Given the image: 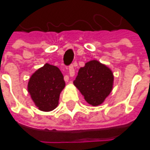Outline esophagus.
Returning a JSON list of instances; mask_svg holds the SVG:
<instances>
[{
    "label": "esophagus",
    "mask_w": 150,
    "mask_h": 150,
    "mask_svg": "<svg viewBox=\"0 0 150 150\" xmlns=\"http://www.w3.org/2000/svg\"><path fill=\"white\" fill-rule=\"evenodd\" d=\"M69 74L70 76H74L75 75V68H74V65L71 64L69 67ZM64 81H69V75H65L64 76Z\"/></svg>",
    "instance_id": "obj_1"
}]
</instances>
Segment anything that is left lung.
<instances>
[{"label": "left lung", "mask_w": 150, "mask_h": 150, "mask_svg": "<svg viewBox=\"0 0 150 150\" xmlns=\"http://www.w3.org/2000/svg\"><path fill=\"white\" fill-rule=\"evenodd\" d=\"M74 85L89 104L98 106L112 90L113 75L106 65L97 60H91L79 69Z\"/></svg>", "instance_id": "obj_1"}]
</instances>
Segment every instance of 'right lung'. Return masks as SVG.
<instances>
[{
  "label": "right lung",
  "mask_w": 150,
  "mask_h": 150,
  "mask_svg": "<svg viewBox=\"0 0 150 150\" xmlns=\"http://www.w3.org/2000/svg\"><path fill=\"white\" fill-rule=\"evenodd\" d=\"M64 86V76L59 69L45 64L31 76L28 90L38 109L49 112L57 108L59 95Z\"/></svg>",
  "instance_id": "add662e5"
}]
</instances>
